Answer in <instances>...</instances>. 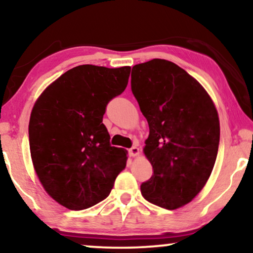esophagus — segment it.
<instances>
[{"label": "esophagus", "instance_id": "esophagus-1", "mask_svg": "<svg viewBox=\"0 0 253 253\" xmlns=\"http://www.w3.org/2000/svg\"><path fill=\"white\" fill-rule=\"evenodd\" d=\"M138 154H139V148H138L137 146H132L129 150L130 157H137Z\"/></svg>", "mask_w": 253, "mask_h": 253}]
</instances>
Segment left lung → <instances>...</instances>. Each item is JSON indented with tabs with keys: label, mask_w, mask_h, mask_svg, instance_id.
<instances>
[{
	"label": "left lung",
	"mask_w": 253,
	"mask_h": 253,
	"mask_svg": "<svg viewBox=\"0 0 253 253\" xmlns=\"http://www.w3.org/2000/svg\"><path fill=\"white\" fill-rule=\"evenodd\" d=\"M132 72L131 91L150 126L144 153L153 167L141 195L176 210L198 195L213 170L220 141L217 112L203 86L172 62L154 58Z\"/></svg>",
	"instance_id": "left-lung-1"
}]
</instances>
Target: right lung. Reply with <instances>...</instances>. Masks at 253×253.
<instances>
[{
	"instance_id": "right-lung-1",
	"label": "right lung",
	"mask_w": 253,
	"mask_h": 253,
	"mask_svg": "<svg viewBox=\"0 0 253 253\" xmlns=\"http://www.w3.org/2000/svg\"><path fill=\"white\" fill-rule=\"evenodd\" d=\"M130 67L68 70L34 105L29 124L33 166L48 195L81 211L106 199L126 168V151L110 145L106 107L127 85Z\"/></svg>"
}]
</instances>
